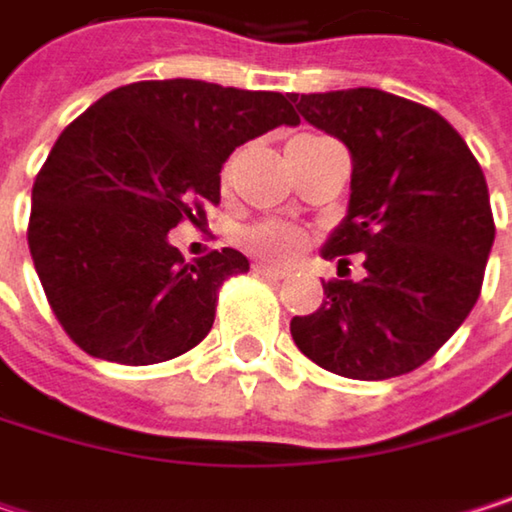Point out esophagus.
<instances>
[{
    "instance_id": "1",
    "label": "esophagus",
    "mask_w": 512,
    "mask_h": 512,
    "mask_svg": "<svg viewBox=\"0 0 512 512\" xmlns=\"http://www.w3.org/2000/svg\"><path fill=\"white\" fill-rule=\"evenodd\" d=\"M252 269H255V275H260V278H272V281H281V278L287 275L284 269H278V266H269V263H255Z\"/></svg>"
}]
</instances>
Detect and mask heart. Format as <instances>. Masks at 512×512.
I'll list each match as a JSON object with an SVG mask.
<instances>
[{"label": "heart", "mask_w": 512, "mask_h": 512, "mask_svg": "<svg viewBox=\"0 0 512 512\" xmlns=\"http://www.w3.org/2000/svg\"><path fill=\"white\" fill-rule=\"evenodd\" d=\"M299 142V139H296ZM231 168H234V159L225 165V180L231 177ZM240 243L246 246V252H252L260 260H269V263H287L299 255L305 246H308V237L299 225H290V222H257L252 228L243 231Z\"/></svg>", "instance_id": "1"}]
</instances>
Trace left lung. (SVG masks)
Instances as JSON below:
<instances>
[{"label":"left lung","instance_id":"obj_1","mask_svg":"<svg viewBox=\"0 0 512 512\" xmlns=\"http://www.w3.org/2000/svg\"><path fill=\"white\" fill-rule=\"evenodd\" d=\"M308 124L353 154L347 219L323 257L364 278L323 281V305L290 320L296 347L347 379L403 376L439 353L474 308L495 240L486 177L430 106L379 88L293 94Z\"/></svg>","mask_w":512,"mask_h":512}]
</instances>
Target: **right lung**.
<instances>
[{
  "label": "right lung",
  "mask_w": 512,
  "mask_h": 512,
  "mask_svg": "<svg viewBox=\"0 0 512 512\" xmlns=\"http://www.w3.org/2000/svg\"><path fill=\"white\" fill-rule=\"evenodd\" d=\"M290 100L148 79L103 94L64 127L32 186L29 252L79 350L139 367L207 338L222 284L249 260L237 249L183 260L168 231L219 204L222 162L240 145L299 124Z\"/></svg>",
  "instance_id": "1"
}]
</instances>
